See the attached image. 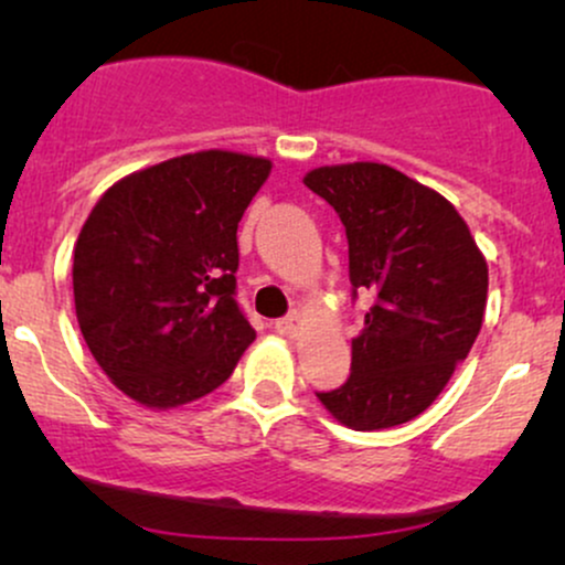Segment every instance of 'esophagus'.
Returning a JSON list of instances; mask_svg holds the SVG:
<instances>
[{
    "label": "esophagus",
    "instance_id": "obj_1",
    "mask_svg": "<svg viewBox=\"0 0 565 565\" xmlns=\"http://www.w3.org/2000/svg\"><path fill=\"white\" fill-rule=\"evenodd\" d=\"M276 329H278V334H284V337H300L305 329V319L300 313H291V316H287V319H278Z\"/></svg>",
    "mask_w": 565,
    "mask_h": 565
}]
</instances>
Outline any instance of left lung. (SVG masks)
Instances as JSON below:
<instances>
[{"label":"left lung","mask_w":565,"mask_h":565,"mask_svg":"<svg viewBox=\"0 0 565 565\" xmlns=\"http://www.w3.org/2000/svg\"><path fill=\"white\" fill-rule=\"evenodd\" d=\"M302 183L345 225L353 289L374 295L353 337V372L319 401L350 430L404 425L438 398L481 332L483 252L449 199L387 164L316 167Z\"/></svg>","instance_id":"obj_1"}]
</instances>
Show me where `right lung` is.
<instances>
[{"instance_id":"obj_1","label":"right lung","mask_w":565,"mask_h":565,"mask_svg":"<svg viewBox=\"0 0 565 565\" xmlns=\"http://www.w3.org/2000/svg\"><path fill=\"white\" fill-rule=\"evenodd\" d=\"M274 161L196 151L97 199L74 246L76 321L108 380L148 408L223 385L255 329L236 300V231Z\"/></svg>"}]
</instances>
